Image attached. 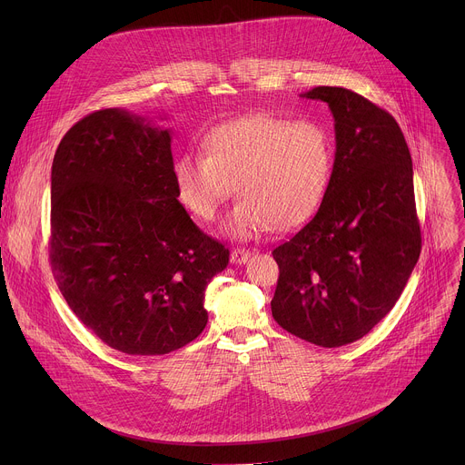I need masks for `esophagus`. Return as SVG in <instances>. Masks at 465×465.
I'll return each instance as SVG.
<instances>
[{"label":"esophagus","mask_w":465,"mask_h":465,"mask_svg":"<svg viewBox=\"0 0 465 465\" xmlns=\"http://www.w3.org/2000/svg\"><path fill=\"white\" fill-rule=\"evenodd\" d=\"M248 259H250V252L244 250V248H233L232 253H230V261H232L233 264H242V262H246Z\"/></svg>","instance_id":"esophagus-1"}]
</instances>
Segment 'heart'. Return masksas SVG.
Segmentation results:
<instances>
[{
    "mask_svg": "<svg viewBox=\"0 0 465 465\" xmlns=\"http://www.w3.org/2000/svg\"><path fill=\"white\" fill-rule=\"evenodd\" d=\"M335 169V140L318 121L255 114L223 123L203 140V156L174 163L180 203L198 221H213L241 196L223 230L237 241L303 226L322 206Z\"/></svg>",
    "mask_w": 465,
    "mask_h": 465,
    "instance_id": "heart-1",
    "label": "heart"
}]
</instances>
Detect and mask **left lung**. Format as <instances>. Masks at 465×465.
Returning <instances> with one entry per match:
<instances>
[{"mask_svg": "<svg viewBox=\"0 0 465 465\" xmlns=\"http://www.w3.org/2000/svg\"><path fill=\"white\" fill-rule=\"evenodd\" d=\"M335 117V169L316 215L272 255L274 320L322 348L351 344L391 311L421 252L412 158L397 121L366 97L318 86Z\"/></svg>", "mask_w": 465, "mask_h": 465, "instance_id": "left-lung-1", "label": "left lung"}]
</instances>
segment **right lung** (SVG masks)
Wrapping results in <instances>:
<instances>
[{
  "label": "right lung",
  "instance_id": "add662e5",
  "mask_svg": "<svg viewBox=\"0 0 465 465\" xmlns=\"http://www.w3.org/2000/svg\"><path fill=\"white\" fill-rule=\"evenodd\" d=\"M49 261L97 339L165 355L204 331V292L230 252L178 203L171 132L106 108L77 121L54 153Z\"/></svg>",
  "mask_w": 465,
  "mask_h": 465
}]
</instances>
